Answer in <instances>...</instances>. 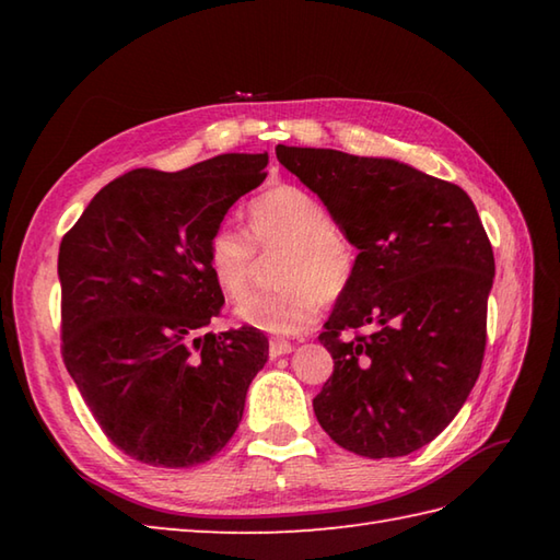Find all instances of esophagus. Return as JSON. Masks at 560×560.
<instances>
[{
  "label": "esophagus",
  "mask_w": 560,
  "mask_h": 560,
  "mask_svg": "<svg viewBox=\"0 0 560 560\" xmlns=\"http://www.w3.org/2000/svg\"><path fill=\"white\" fill-rule=\"evenodd\" d=\"M293 351V343L291 341H283V339H271L269 341V355L271 359H279V355H287Z\"/></svg>",
  "instance_id": "34e87169"
}]
</instances>
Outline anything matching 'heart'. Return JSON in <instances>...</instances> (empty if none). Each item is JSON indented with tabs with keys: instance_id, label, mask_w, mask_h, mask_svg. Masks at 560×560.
<instances>
[{
	"instance_id": "obj_1",
	"label": "heart",
	"mask_w": 560,
	"mask_h": 560,
	"mask_svg": "<svg viewBox=\"0 0 560 560\" xmlns=\"http://www.w3.org/2000/svg\"><path fill=\"white\" fill-rule=\"evenodd\" d=\"M283 247L277 265L281 289L255 293L237 305V317L269 335H301L349 291L355 245L331 221L329 209L299 185H277L249 205V233L223 223L207 241V265L231 301L243 299L259 253Z\"/></svg>"
}]
</instances>
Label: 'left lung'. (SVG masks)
I'll use <instances>...</instances> for the list:
<instances>
[{
    "instance_id": "8db88e82",
    "label": "left lung",
    "mask_w": 560,
    "mask_h": 560,
    "mask_svg": "<svg viewBox=\"0 0 560 560\" xmlns=\"http://www.w3.org/2000/svg\"><path fill=\"white\" fill-rule=\"evenodd\" d=\"M277 159L359 247L319 335L335 373L313 399L317 421L361 457L409 455L445 431L481 373L495 259L477 207L399 161L283 144Z\"/></svg>"
}]
</instances>
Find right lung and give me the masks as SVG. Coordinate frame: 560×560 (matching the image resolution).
Here are the masks:
<instances>
[{
  "label": "right lung",
  "instance_id": "obj_1",
  "mask_svg": "<svg viewBox=\"0 0 560 560\" xmlns=\"http://www.w3.org/2000/svg\"><path fill=\"white\" fill-rule=\"evenodd\" d=\"M267 163L223 153L180 173L129 171L62 237V359L101 431L137 462L195 467L243 419L269 341L247 325L201 335L223 305L207 241Z\"/></svg>",
  "mask_w": 560,
  "mask_h": 560
}]
</instances>
